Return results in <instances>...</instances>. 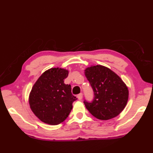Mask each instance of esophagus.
<instances>
[{
  "instance_id": "obj_1",
  "label": "esophagus",
  "mask_w": 153,
  "mask_h": 153,
  "mask_svg": "<svg viewBox=\"0 0 153 153\" xmlns=\"http://www.w3.org/2000/svg\"><path fill=\"white\" fill-rule=\"evenodd\" d=\"M77 99H78L79 100H82L83 99V94L82 93H80L78 95H77Z\"/></svg>"
}]
</instances>
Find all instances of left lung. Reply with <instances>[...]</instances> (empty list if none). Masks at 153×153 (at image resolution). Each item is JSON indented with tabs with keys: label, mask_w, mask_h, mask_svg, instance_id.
Wrapping results in <instances>:
<instances>
[{
	"label": "left lung",
	"mask_w": 153,
	"mask_h": 153,
	"mask_svg": "<svg viewBox=\"0 0 153 153\" xmlns=\"http://www.w3.org/2000/svg\"><path fill=\"white\" fill-rule=\"evenodd\" d=\"M84 74L95 95L92 102L84 101L89 112L101 120L118 116L128 100L129 91L126 84L114 71L102 65L87 67Z\"/></svg>",
	"instance_id": "8db88e82"
}]
</instances>
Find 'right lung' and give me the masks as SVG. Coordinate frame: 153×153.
I'll return each mask as SVG.
<instances>
[{
	"label": "right lung",
	"mask_w": 153,
	"mask_h": 153,
	"mask_svg": "<svg viewBox=\"0 0 153 153\" xmlns=\"http://www.w3.org/2000/svg\"><path fill=\"white\" fill-rule=\"evenodd\" d=\"M69 71L52 68L39 77L29 95V104L34 114L41 122L58 125L66 120L77 99L71 92V85L64 79Z\"/></svg>",
	"instance_id": "obj_1"
}]
</instances>
